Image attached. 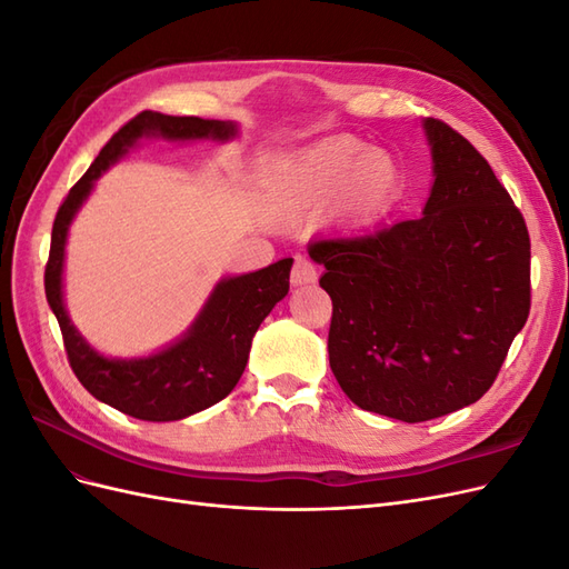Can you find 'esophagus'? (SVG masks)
I'll use <instances>...</instances> for the list:
<instances>
[{
	"label": "esophagus",
	"mask_w": 569,
	"mask_h": 569,
	"mask_svg": "<svg viewBox=\"0 0 569 569\" xmlns=\"http://www.w3.org/2000/svg\"><path fill=\"white\" fill-rule=\"evenodd\" d=\"M318 282L316 266L303 256H297L295 268H291V287H308Z\"/></svg>",
	"instance_id": "1"
}]
</instances>
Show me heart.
<instances>
[{
  "instance_id": "heart-1",
  "label": "heart",
  "mask_w": 569,
  "mask_h": 569,
  "mask_svg": "<svg viewBox=\"0 0 569 569\" xmlns=\"http://www.w3.org/2000/svg\"><path fill=\"white\" fill-rule=\"evenodd\" d=\"M408 178L387 149L353 134H332L272 161L263 178V213L274 220L330 211L347 228H375L406 197Z\"/></svg>"
}]
</instances>
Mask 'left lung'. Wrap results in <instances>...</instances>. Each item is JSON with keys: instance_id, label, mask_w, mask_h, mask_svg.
Segmentation results:
<instances>
[{"instance_id": "obj_1", "label": "left lung", "mask_w": 569, "mask_h": 569, "mask_svg": "<svg viewBox=\"0 0 569 569\" xmlns=\"http://www.w3.org/2000/svg\"><path fill=\"white\" fill-rule=\"evenodd\" d=\"M422 130L435 173L422 218L308 247L332 299L341 391L403 422L479 401L529 316L522 213L462 134L437 118Z\"/></svg>"}]
</instances>
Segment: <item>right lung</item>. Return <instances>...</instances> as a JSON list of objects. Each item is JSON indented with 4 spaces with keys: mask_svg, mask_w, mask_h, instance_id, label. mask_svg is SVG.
Returning <instances> with one entry per match:
<instances>
[{
    "mask_svg": "<svg viewBox=\"0 0 569 569\" xmlns=\"http://www.w3.org/2000/svg\"><path fill=\"white\" fill-rule=\"evenodd\" d=\"M239 134L232 120H203L197 116H166L142 111L120 128L90 166L57 213L44 270V291L54 311L63 347L80 385L94 399L126 416L149 422H170L194 416L222 401L242 377L251 339L274 303L289 291L291 258L247 274L222 278L201 311L176 341L149 356L111 358L99 353L68 318L63 301L66 242L71 222L92 194L94 182L142 140L226 144Z\"/></svg>",
    "mask_w": 569,
    "mask_h": 569,
    "instance_id": "1",
    "label": "right lung"
}]
</instances>
